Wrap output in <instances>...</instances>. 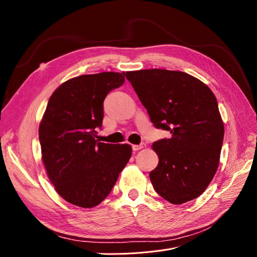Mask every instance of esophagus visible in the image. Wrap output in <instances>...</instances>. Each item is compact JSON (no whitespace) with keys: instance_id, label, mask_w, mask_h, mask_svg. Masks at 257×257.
I'll list each match as a JSON object with an SVG mask.
<instances>
[{"instance_id":"obj_1","label":"esophagus","mask_w":257,"mask_h":257,"mask_svg":"<svg viewBox=\"0 0 257 257\" xmlns=\"http://www.w3.org/2000/svg\"><path fill=\"white\" fill-rule=\"evenodd\" d=\"M146 145L145 144H141V145H133L132 146V149H133V151H138L143 149V148H145Z\"/></svg>"}]
</instances>
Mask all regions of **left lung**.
Returning a JSON list of instances; mask_svg holds the SVG:
<instances>
[{"instance_id": "obj_1", "label": "left lung", "mask_w": 257, "mask_h": 257, "mask_svg": "<svg viewBox=\"0 0 257 257\" xmlns=\"http://www.w3.org/2000/svg\"><path fill=\"white\" fill-rule=\"evenodd\" d=\"M125 76L153 125L172 134L152 145L159 155L150 173L154 190L174 205L198 197L216 173L224 138L212 91L183 72L153 68Z\"/></svg>"}]
</instances>
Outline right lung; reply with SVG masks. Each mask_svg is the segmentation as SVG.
<instances>
[{
    "mask_svg": "<svg viewBox=\"0 0 257 257\" xmlns=\"http://www.w3.org/2000/svg\"><path fill=\"white\" fill-rule=\"evenodd\" d=\"M125 81L124 73L81 75L52 93L38 136L48 178L59 195L81 208L108 196L132 155L127 144L99 143L106 95Z\"/></svg>",
    "mask_w": 257,
    "mask_h": 257,
    "instance_id": "obj_1",
    "label": "right lung"
}]
</instances>
